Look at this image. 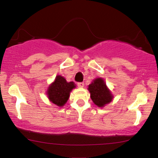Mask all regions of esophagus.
<instances>
[{"label": "esophagus", "mask_w": 158, "mask_h": 158, "mask_svg": "<svg viewBox=\"0 0 158 158\" xmlns=\"http://www.w3.org/2000/svg\"><path fill=\"white\" fill-rule=\"evenodd\" d=\"M77 85L79 87L82 88V87H84V86H85V84H84V82H79L77 84Z\"/></svg>", "instance_id": "34e87169"}]
</instances>
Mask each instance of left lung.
<instances>
[{
	"mask_svg": "<svg viewBox=\"0 0 158 158\" xmlns=\"http://www.w3.org/2000/svg\"><path fill=\"white\" fill-rule=\"evenodd\" d=\"M87 89L94 104L99 108H104L107 104L112 102L114 98L112 92L107 87L106 81L101 77L92 80V83L88 86Z\"/></svg>",
	"mask_w": 158,
	"mask_h": 158,
	"instance_id": "1",
	"label": "left lung"
}]
</instances>
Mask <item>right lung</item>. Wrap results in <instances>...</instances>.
Instances as JSON below:
<instances>
[{
  "mask_svg": "<svg viewBox=\"0 0 158 158\" xmlns=\"http://www.w3.org/2000/svg\"><path fill=\"white\" fill-rule=\"evenodd\" d=\"M76 88L73 81L68 82L64 77L56 76V79L48 86L46 94L50 102L58 107H63L68 101L70 92Z\"/></svg>",
  "mask_w": 158,
  "mask_h": 158,
  "instance_id": "add662e5",
  "label": "right lung"
}]
</instances>
